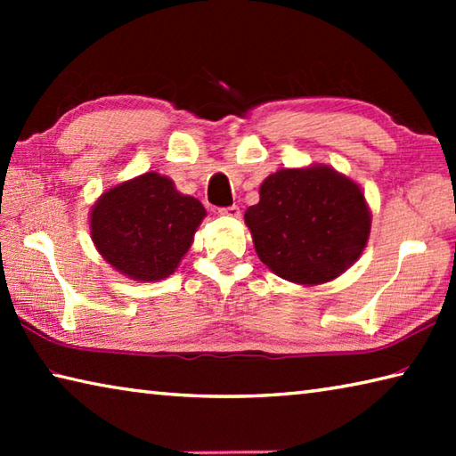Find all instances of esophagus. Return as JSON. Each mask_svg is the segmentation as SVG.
<instances>
[{
	"label": "esophagus",
	"mask_w": 456,
	"mask_h": 456,
	"mask_svg": "<svg viewBox=\"0 0 456 456\" xmlns=\"http://www.w3.org/2000/svg\"><path fill=\"white\" fill-rule=\"evenodd\" d=\"M219 215H223V217L227 219H237L239 215H241V211H239V207L231 205V207H225V209H219Z\"/></svg>",
	"instance_id": "obj_1"
}]
</instances>
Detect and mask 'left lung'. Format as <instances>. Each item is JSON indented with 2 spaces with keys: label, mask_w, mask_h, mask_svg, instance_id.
Here are the masks:
<instances>
[{
  "label": "left lung",
  "mask_w": 456,
  "mask_h": 456,
  "mask_svg": "<svg viewBox=\"0 0 456 456\" xmlns=\"http://www.w3.org/2000/svg\"><path fill=\"white\" fill-rule=\"evenodd\" d=\"M259 259L281 280L312 288L356 264L372 227L364 191L328 165L280 168L245 211Z\"/></svg>",
  "instance_id": "left-lung-1"
}]
</instances>
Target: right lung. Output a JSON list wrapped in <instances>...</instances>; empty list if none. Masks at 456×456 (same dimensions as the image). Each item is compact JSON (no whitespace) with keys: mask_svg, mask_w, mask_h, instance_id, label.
<instances>
[{"mask_svg":"<svg viewBox=\"0 0 456 456\" xmlns=\"http://www.w3.org/2000/svg\"><path fill=\"white\" fill-rule=\"evenodd\" d=\"M207 217L200 200L149 171L104 191L90 209V237L114 272L133 281L173 275Z\"/></svg>","mask_w":456,"mask_h":456,"instance_id":"obj_1","label":"right lung"}]
</instances>
